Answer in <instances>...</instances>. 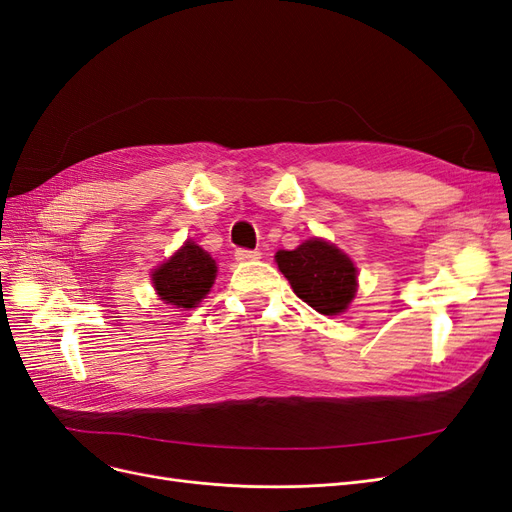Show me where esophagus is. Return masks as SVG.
<instances>
[{"label": "esophagus", "mask_w": 512, "mask_h": 512, "mask_svg": "<svg viewBox=\"0 0 512 512\" xmlns=\"http://www.w3.org/2000/svg\"><path fill=\"white\" fill-rule=\"evenodd\" d=\"M259 251H251V249H238L236 251V259L238 261H255V259H259Z\"/></svg>", "instance_id": "esophagus-1"}]
</instances>
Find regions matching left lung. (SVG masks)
Instances as JSON below:
<instances>
[{
    "label": "left lung",
    "mask_w": 512,
    "mask_h": 512,
    "mask_svg": "<svg viewBox=\"0 0 512 512\" xmlns=\"http://www.w3.org/2000/svg\"><path fill=\"white\" fill-rule=\"evenodd\" d=\"M276 263L300 300L321 315H338L355 295L353 261L325 240H306L293 251H278Z\"/></svg>",
    "instance_id": "obj_1"
}]
</instances>
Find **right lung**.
Here are the masks:
<instances>
[{
	"label": "right lung",
	"instance_id": "obj_1",
	"mask_svg": "<svg viewBox=\"0 0 512 512\" xmlns=\"http://www.w3.org/2000/svg\"><path fill=\"white\" fill-rule=\"evenodd\" d=\"M217 263L200 249L187 242L170 261L163 263L153 274V283L159 298L176 308H193L210 291Z\"/></svg>",
	"mask_w": 512,
	"mask_h": 512
}]
</instances>
